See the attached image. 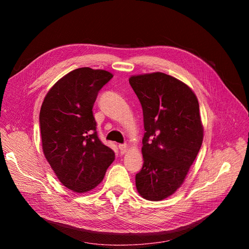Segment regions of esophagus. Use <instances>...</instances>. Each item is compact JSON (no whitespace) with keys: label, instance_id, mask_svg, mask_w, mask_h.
I'll return each mask as SVG.
<instances>
[{"label":"esophagus","instance_id":"1","mask_svg":"<svg viewBox=\"0 0 249 249\" xmlns=\"http://www.w3.org/2000/svg\"><path fill=\"white\" fill-rule=\"evenodd\" d=\"M118 148H119L120 154H124L126 152V149H127V145L126 144H119Z\"/></svg>","mask_w":249,"mask_h":249}]
</instances>
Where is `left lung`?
I'll use <instances>...</instances> for the list:
<instances>
[{"mask_svg": "<svg viewBox=\"0 0 249 249\" xmlns=\"http://www.w3.org/2000/svg\"><path fill=\"white\" fill-rule=\"evenodd\" d=\"M143 111V166L136 187L143 198L158 201L183 184L203 139L196 95L185 83L163 72L129 79Z\"/></svg>", "mask_w": 249, "mask_h": 249, "instance_id": "1", "label": "left lung"}]
</instances>
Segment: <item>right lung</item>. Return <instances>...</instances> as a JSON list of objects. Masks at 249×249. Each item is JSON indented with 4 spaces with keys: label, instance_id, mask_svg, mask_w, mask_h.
<instances>
[{
    "label": "right lung",
    "instance_id": "1",
    "mask_svg": "<svg viewBox=\"0 0 249 249\" xmlns=\"http://www.w3.org/2000/svg\"><path fill=\"white\" fill-rule=\"evenodd\" d=\"M113 78L107 71L81 67L69 72L44 97L39 113L42 150L66 188L85 193L99 185L114 152L97 136L93 104Z\"/></svg>",
    "mask_w": 249,
    "mask_h": 249
}]
</instances>
